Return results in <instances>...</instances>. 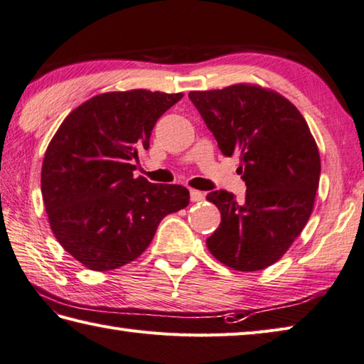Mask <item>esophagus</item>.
<instances>
[{
    "mask_svg": "<svg viewBox=\"0 0 364 364\" xmlns=\"http://www.w3.org/2000/svg\"><path fill=\"white\" fill-rule=\"evenodd\" d=\"M189 197H191V202H202L203 198H205V194H203V192H200V191L191 189Z\"/></svg>",
    "mask_w": 364,
    "mask_h": 364,
    "instance_id": "1",
    "label": "esophagus"
}]
</instances>
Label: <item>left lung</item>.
Returning <instances> with one entry per match:
<instances>
[{"label": "left lung", "mask_w": 364, "mask_h": 364, "mask_svg": "<svg viewBox=\"0 0 364 364\" xmlns=\"http://www.w3.org/2000/svg\"><path fill=\"white\" fill-rule=\"evenodd\" d=\"M225 156H240L246 197L206 196L220 211V224L206 240L225 267L259 272L289 251L314 208L320 154L309 126L289 99L255 83L191 91Z\"/></svg>", "instance_id": "left-lung-1"}]
</instances>
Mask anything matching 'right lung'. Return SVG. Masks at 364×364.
Segmentation results:
<instances>
[{"label":"right lung","mask_w":364,"mask_h":364,"mask_svg":"<svg viewBox=\"0 0 364 364\" xmlns=\"http://www.w3.org/2000/svg\"><path fill=\"white\" fill-rule=\"evenodd\" d=\"M183 92H102L64 118L42 162L41 191L55 238L92 272L135 260L161 220L186 208L189 191L134 178L140 148H149L162 113Z\"/></svg>","instance_id":"obj_1"}]
</instances>
